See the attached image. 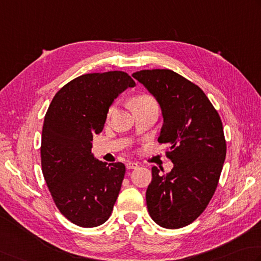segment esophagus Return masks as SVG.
Instances as JSON below:
<instances>
[{"label": "esophagus", "mask_w": 261, "mask_h": 261, "mask_svg": "<svg viewBox=\"0 0 261 261\" xmlns=\"http://www.w3.org/2000/svg\"><path fill=\"white\" fill-rule=\"evenodd\" d=\"M138 166V163H135V162H127L126 163V168H129V170H134V168H137Z\"/></svg>", "instance_id": "34e87169"}]
</instances>
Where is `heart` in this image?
I'll use <instances>...</instances> for the list:
<instances>
[{
  "mask_svg": "<svg viewBox=\"0 0 261 261\" xmlns=\"http://www.w3.org/2000/svg\"><path fill=\"white\" fill-rule=\"evenodd\" d=\"M150 100H154L150 96H148V95H139V96H137L136 98L134 99V104L146 103V101H150ZM113 110H114V107H111L110 111H109V114H111L112 112H113Z\"/></svg>",
  "mask_w": 261,
  "mask_h": 261,
  "instance_id": "b5f03b06",
  "label": "heart"
}]
</instances>
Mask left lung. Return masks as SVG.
I'll return each instance as SVG.
<instances>
[{
	"label": "left lung",
	"instance_id": "1",
	"mask_svg": "<svg viewBox=\"0 0 261 261\" xmlns=\"http://www.w3.org/2000/svg\"><path fill=\"white\" fill-rule=\"evenodd\" d=\"M155 97L163 114L158 142L167 144L172 171L152 178L146 192L148 213L158 225L181 228L201 215L213 198L226 156L222 120L205 93L168 69L132 74Z\"/></svg>",
	"mask_w": 261,
	"mask_h": 261
}]
</instances>
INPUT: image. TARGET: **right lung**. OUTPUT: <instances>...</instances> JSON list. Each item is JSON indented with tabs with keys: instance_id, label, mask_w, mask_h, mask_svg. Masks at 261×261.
I'll use <instances>...</instances> for the list:
<instances>
[{
	"instance_id": "obj_1",
	"label": "right lung",
	"mask_w": 261,
	"mask_h": 261,
	"mask_svg": "<svg viewBox=\"0 0 261 261\" xmlns=\"http://www.w3.org/2000/svg\"><path fill=\"white\" fill-rule=\"evenodd\" d=\"M135 86L123 71L83 74L56 93L46 112L43 175L56 207L75 225L99 226L113 211L125 166L96 160L91 141L103 131L114 99Z\"/></svg>"
}]
</instances>
